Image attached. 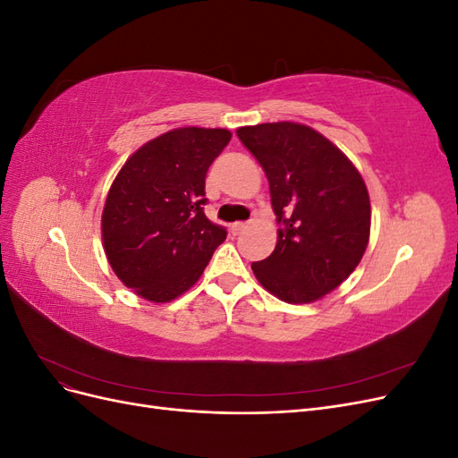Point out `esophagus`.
I'll list each match as a JSON object with an SVG mask.
<instances>
[{"instance_id":"esophagus-1","label":"esophagus","mask_w":458,"mask_h":458,"mask_svg":"<svg viewBox=\"0 0 458 458\" xmlns=\"http://www.w3.org/2000/svg\"><path fill=\"white\" fill-rule=\"evenodd\" d=\"M248 229V224H244V221H237V224H231V233L233 234H241Z\"/></svg>"}]
</instances>
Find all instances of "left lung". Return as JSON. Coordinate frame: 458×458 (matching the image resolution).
<instances>
[{
    "label": "left lung",
    "mask_w": 458,
    "mask_h": 458,
    "mask_svg": "<svg viewBox=\"0 0 458 458\" xmlns=\"http://www.w3.org/2000/svg\"><path fill=\"white\" fill-rule=\"evenodd\" d=\"M267 175L279 237L254 261L261 286L288 303H310L340 286L361 261L370 200L361 174L325 135L296 122L237 130Z\"/></svg>",
    "instance_id": "8db88e82"
}]
</instances>
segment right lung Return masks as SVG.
<instances>
[{"label":"right lung","instance_id":"right-lung-1","mask_svg":"<svg viewBox=\"0 0 458 458\" xmlns=\"http://www.w3.org/2000/svg\"><path fill=\"white\" fill-rule=\"evenodd\" d=\"M229 130L177 128L122 165L103 208L105 254L118 279L148 301H172L195 284L225 227L204 216L206 172Z\"/></svg>","mask_w":458,"mask_h":458}]
</instances>
